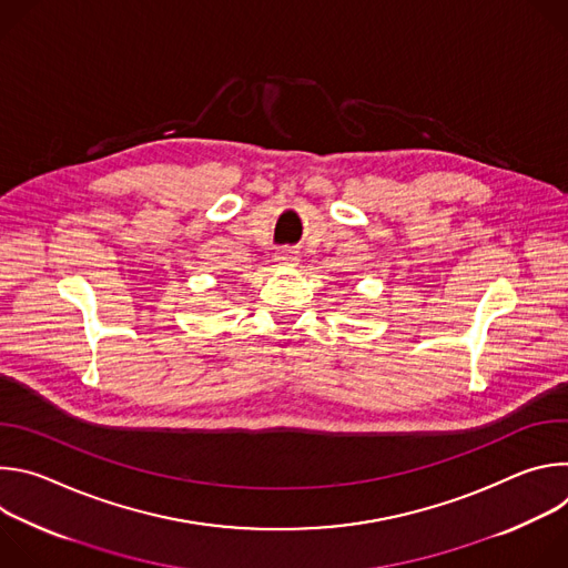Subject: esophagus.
Instances as JSON below:
<instances>
[{
    "label": "esophagus",
    "instance_id": "1",
    "mask_svg": "<svg viewBox=\"0 0 568 568\" xmlns=\"http://www.w3.org/2000/svg\"><path fill=\"white\" fill-rule=\"evenodd\" d=\"M274 263L278 267H296L298 265V254L294 250H281V252H276Z\"/></svg>",
    "mask_w": 568,
    "mask_h": 568
}]
</instances>
